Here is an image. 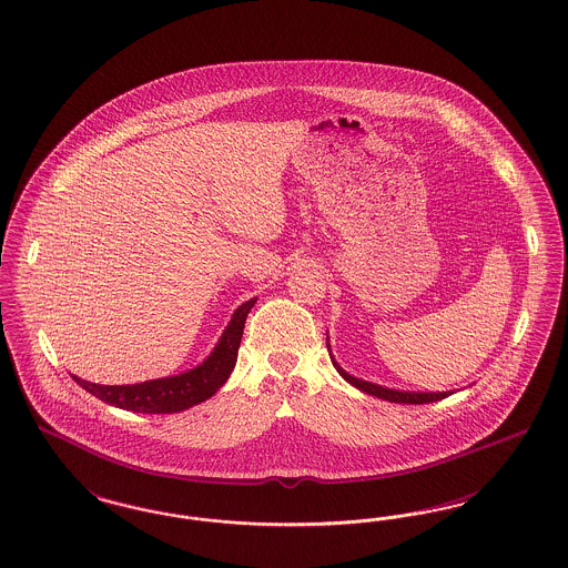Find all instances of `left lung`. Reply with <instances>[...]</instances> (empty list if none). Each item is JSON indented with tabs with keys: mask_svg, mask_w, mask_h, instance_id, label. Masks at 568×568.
<instances>
[{
	"mask_svg": "<svg viewBox=\"0 0 568 568\" xmlns=\"http://www.w3.org/2000/svg\"><path fill=\"white\" fill-rule=\"evenodd\" d=\"M329 357H332V353H329ZM332 364H334V367L338 369V374L347 381L348 385L359 388L362 393H367V395H372V397L385 399V402L422 405V403L439 402V399H445V397H449V395L454 393V390H447V393H407V390H395V388L374 385V383H366V381H362V378L351 376V374H347L343 367L338 366V364L334 362V357H332Z\"/></svg>",
	"mask_w": 568,
	"mask_h": 568,
	"instance_id": "left-lung-1",
	"label": "left lung"
}]
</instances>
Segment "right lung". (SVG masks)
Instances as JSON below:
<instances>
[{
    "instance_id": "obj_1",
    "label": "right lung",
    "mask_w": 568,
    "mask_h": 568,
    "mask_svg": "<svg viewBox=\"0 0 568 568\" xmlns=\"http://www.w3.org/2000/svg\"><path fill=\"white\" fill-rule=\"evenodd\" d=\"M255 303L256 298H251L240 305L232 315L227 328L223 329L217 347L213 348V353L202 362L201 366L190 372L169 376V378H159V381H148L140 385H93L73 376L74 383L109 405H116L121 409L140 412V414H175L192 405L206 402L220 390L221 386L225 385V381L230 378L232 369L236 366L244 322Z\"/></svg>"
}]
</instances>
